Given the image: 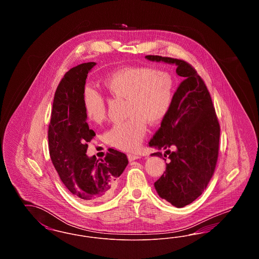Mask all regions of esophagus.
<instances>
[{"label": "esophagus", "instance_id": "1", "mask_svg": "<svg viewBox=\"0 0 259 259\" xmlns=\"http://www.w3.org/2000/svg\"><path fill=\"white\" fill-rule=\"evenodd\" d=\"M127 157H128V160L133 161L136 160V159H139L141 156H140V155H138V154H132V153H129V154H127Z\"/></svg>", "mask_w": 259, "mask_h": 259}]
</instances>
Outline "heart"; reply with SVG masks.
Here are the masks:
<instances>
[{
    "mask_svg": "<svg viewBox=\"0 0 259 259\" xmlns=\"http://www.w3.org/2000/svg\"><path fill=\"white\" fill-rule=\"evenodd\" d=\"M106 90L115 98L126 99L127 120L114 124L105 133V141L114 148L131 151L139 148L147 134V123L161 122L172 106L174 81L166 72L139 66L119 69L103 80ZM87 118L100 123L107 116L105 96L93 87L82 92Z\"/></svg>",
    "mask_w": 259,
    "mask_h": 259,
    "instance_id": "heart-1",
    "label": "heart"
}]
</instances>
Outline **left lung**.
<instances>
[{
	"label": "left lung",
	"instance_id": "obj_1",
	"mask_svg": "<svg viewBox=\"0 0 259 259\" xmlns=\"http://www.w3.org/2000/svg\"><path fill=\"white\" fill-rule=\"evenodd\" d=\"M146 57L176 64L177 74L185 78L174 94L171 109L160 128L148 143L150 147L167 149L169 154L165 172L154 183L158 195L172 206L183 208L197 199L209 185L219 157L221 126L209 90L192 65L159 55ZM152 155L161 157L162 152Z\"/></svg>",
	"mask_w": 259,
	"mask_h": 259
}]
</instances>
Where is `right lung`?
<instances>
[{
    "label": "right lung",
    "instance_id": "obj_1",
    "mask_svg": "<svg viewBox=\"0 0 259 259\" xmlns=\"http://www.w3.org/2000/svg\"><path fill=\"white\" fill-rule=\"evenodd\" d=\"M96 63L75 66L63 76L54 94L49 126V149L62 183L74 197L84 203L110 198L128 159L123 152L110 148L104 159L88 157L87 148L95 136L83 111L82 92L87 74Z\"/></svg>",
    "mask_w": 259,
    "mask_h": 259
}]
</instances>
